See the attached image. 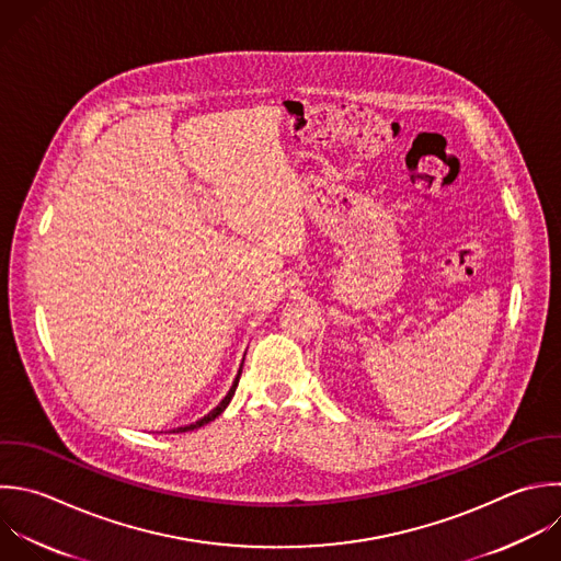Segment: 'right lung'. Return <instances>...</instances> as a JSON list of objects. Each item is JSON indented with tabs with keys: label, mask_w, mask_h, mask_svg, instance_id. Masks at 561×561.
Instances as JSON below:
<instances>
[{
	"label": "right lung",
	"mask_w": 561,
	"mask_h": 561,
	"mask_svg": "<svg viewBox=\"0 0 561 561\" xmlns=\"http://www.w3.org/2000/svg\"><path fill=\"white\" fill-rule=\"evenodd\" d=\"M241 368H243V364H241ZM239 377H241V370H239V375H237V379H234V383H232V388H230V392L224 397V401L213 410V412H208L204 419H199V421H195V423H191V425H184V427H178V432H188V430H195V427H202V425H206V423H210L213 419H217L226 408H228V403H230V399H232V394H234V390H237V386H239Z\"/></svg>",
	"instance_id": "1"
}]
</instances>
